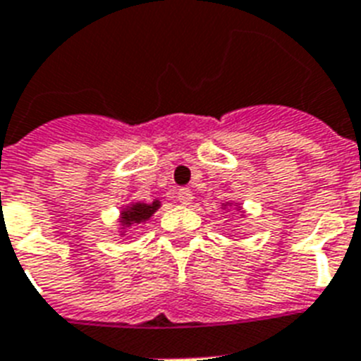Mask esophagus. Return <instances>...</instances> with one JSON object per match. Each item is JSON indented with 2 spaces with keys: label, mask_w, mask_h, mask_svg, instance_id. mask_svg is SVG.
<instances>
[{
  "label": "esophagus",
  "mask_w": 361,
  "mask_h": 361,
  "mask_svg": "<svg viewBox=\"0 0 361 361\" xmlns=\"http://www.w3.org/2000/svg\"><path fill=\"white\" fill-rule=\"evenodd\" d=\"M176 200L180 202V204H183V206H187V204H190V200H192V192H190L189 189H180L176 192Z\"/></svg>",
  "instance_id": "esophagus-1"
}]
</instances>
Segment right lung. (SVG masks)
Instances as JSON below:
<instances>
[{
	"label": "right lung",
	"mask_w": 361,
	"mask_h": 361,
	"mask_svg": "<svg viewBox=\"0 0 361 361\" xmlns=\"http://www.w3.org/2000/svg\"><path fill=\"white\" fill-rule=\"evenodd\" d=\"M159 200L152 202V204H131L130 207H126L122 211V216H120V222L122 226L130 228L131 224H140V222H146L154 215L155 211L159 209Z\"/></svg>",
	"instance_id": "add662e5"
}]
</instances>
